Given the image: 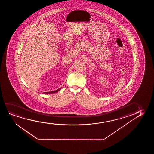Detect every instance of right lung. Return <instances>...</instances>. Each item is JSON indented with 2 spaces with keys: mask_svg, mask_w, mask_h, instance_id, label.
I'll return each mask as SVG.
<instances>
[{
  "mask_svg": "<svg viewBox=\"0 0 154 154\" xmlns=\"http://www.w3.org/2000/svg\"><path fill=\"white\" fill-rule=\"evenodd\" d=\"M60 88L58 89H57L56 91H49V92H46V93H44L45 94H53V93H56L57 92H58V91H60Z\"/></svg>",
  "mask_w": 154,
  "mask_h": 154,
  "instance_id": "1",
  "label": "right lung"
}]
</instances>
